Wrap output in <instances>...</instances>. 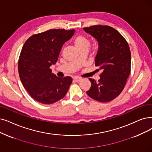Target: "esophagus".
I'll use <instances>...</instances> for the list:
<instances>
[{
    "label": "esophagus",
    "instance_id": "1",
    "mask_svg": "<svg viewBox=\"0 0 152 152\" xmlns=\"http://www.w3.org/2000/svg\"><path fill=\"white\" fill-rule=\"evenodd\" d=\"M74 80L75 81V82H79L80 80H81V78H80V77H74Z\"/></svg>",
    "mask_w": 152,
    "mask_h": 152
}]
</instances>
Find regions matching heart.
Wrapping results in <instances>:
<instances>
[{
  "mask_svg": "<svg viewBox=\"0 0 152 152\" xmlns=\"http://www.w3.org/2000/svg\"><path fill=\"white\" fill-rule=\"evenodd\" d=\"M75 47L78 50L82 52L83 50L87 51L90 45V40L86 35L80 34L77 35L73 40Z\"/></svg>",
  "mask_w": 152,
  "mask_h": 152,
  "instance_id": "obj_1",
  "label": "heart"
}]
</instances>
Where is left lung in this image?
Listing matches in <instances>:
<instances>
[{"label": "left lung", "instance_id": "left-lung-1", "mask_svg": "<svg viewBox=\"0 0 152 152\" xmlns=\"http://www.w3.org/2000/svg\"><path fill=\"white\" fill-rule=\"evenodd\" d=\"M83 30L99 42L95 65L99 67L97 70H102L97 82L89 78L91 87L87 94L96 101L110 102L122 93L130 74L128 42L116 29L108 26L95 25Z\"/></svg>", "mask_w": 152, "mask_h": 152}]
</instances>
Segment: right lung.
<instances>
[{
	"instance_id": "1",
	"label": "right lung",
	"mask_w": 152,
	"mask_h": 152,
	"mask_svg": "<svg viewBox=\"0 0 152 152\" xmlns=\"http://www.w3.org/2000/svg\"><path fill=\"white\" fill-rule=\"evenodd\" d=\"M74 29H50L34 34L23 44L18 62L20 80L29 95L38 102L52 104L63 99L72 78L58 77L50 66L58 58L62 47Z\"/></svg>"
}]
</instances>
